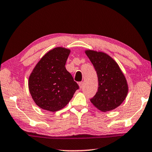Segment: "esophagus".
I'll use <instances>...</instances> for the list:
<instances>
[{
  "label": "esophagus",
  "instance_id": "esophagus-1",
  "mask_svg": "<svg viewBox=\"0 0 152 152\" xmlns=\"http://www.w3.org/2000/svg\"><path fill=\"white\" fill-rule=\"evenodd\" d=\"M83 85H84L83 82H80V83H79V86H80V88H83Z\"/></svg>",
  "mask_w": 152,
  "mask_h": 152
}]
</instances>
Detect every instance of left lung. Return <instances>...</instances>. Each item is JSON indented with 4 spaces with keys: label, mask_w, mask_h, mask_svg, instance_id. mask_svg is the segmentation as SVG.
Returning a JSON list of instances; mask_svg holds the SVG:
<instances>
[{
    "label": "left lung",
    "mask_w": 152,
    "mask_h": 152,
    "mask_svg": "<svg viewBox=\"0 0 152 152\" xmlns=\"http://www.w3.org/2000/svg\"><path fill=\"white\" fill-rule=\"evenodd\" d=\"M85 52L98 77V91L91 102L103 112L115 109L124 102L129 92L126 77L118 64L109 55L91 49Z\"/></svg>",
    "instance_id": "1"
}]
</instances>
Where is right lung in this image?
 <instances>
[{"instance_id":"add662e5","label":"right lung","mask_w":152,"mask_h":152,"mask_svg":"<svg viewBox=\"0 0 152 152\" xmlns=\"http://www.w3.org/2000/svg\"><path fill=\"white\" fill-rule=\"evenodd\" d=\"M70 51L61 47L49 50L29 76L30 95L42 110L52 112L61 110L78 89V84L65 67Z\"/></svg>"}]
</instances>
